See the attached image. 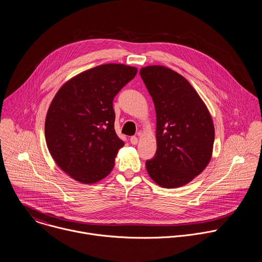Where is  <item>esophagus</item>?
Segmentation results:
<instances>
[{"mask_svg":"<svg viewBox=\"0 0 262 262\" xmlns=\"http://www.w3.org/2000/svg\"><path fill=\"white\" fill-rule=\"evenodd\" d=\"M129 141H130V143H132L133 145H137V144H138V138H137V137H130Z\"/></svg>","mask_w":262,"mask_h":262,"instance_id":"obj_1","label":"esophagus"}]
</instances>
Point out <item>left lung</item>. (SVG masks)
<instances>
[{
    "mask_svg": "<svg viewBox=\"0 0 262 262\" xmlns=\"http://www.w3.org/2000/svg\"><path fill=\"white\" fill-rule=\"evenodd\" d=\"M140 76L157 113V152L147 172L163 188H178L199 175L210 161L214 127L209 112L179 73L164 66L143 67Z\"/></svg>",
    "mask_w": 262,
    "mask_h": 262,
    "instance_id": "1",
    "label": "left lung"
}]
</instances>
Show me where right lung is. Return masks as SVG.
<instances>
[{
  "label": "right lung",
  "instance_id": "add662e5",
  "mask_svg": "<svg viewBox=\"0 0 262 262\" xmlns=\"http://www.w3.org/2000/svg\"><path fill=\"white\" fill-rule=\"evenodd\" d=\"M123 64H103L65 83L46 118V140L57 165L69 176L89 184L114 168L124 142L117 136L113 99L137 74Z\"/></svg>",
  "mask_w": 262,
  "mask_h": 262
}]
</instances>
